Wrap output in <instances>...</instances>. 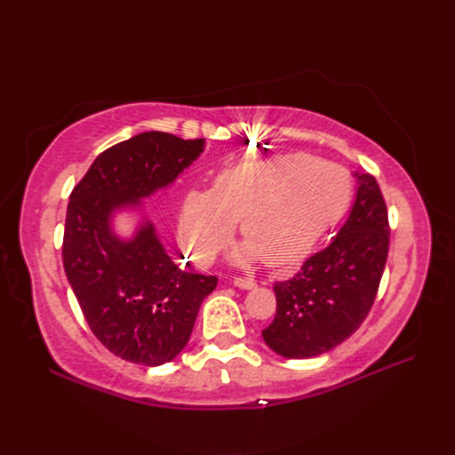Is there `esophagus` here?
Returning a JSON list of instances; mask_svg holds the SVG:
<instances>
[{
	"instance_id": "34e87169",
	"label": "esophagus",
	"mask_w": 455,
	"mask_h": 455,
	"mask_svg": "<svg viewBox=\"0 0 455 455\" xmlns=\"http://www.w3.org/2000/svg\"><path fill=\"white\" fill-rule=\"evenodd\" d=\"M233 283L238 287V289H254L256 287V282L252 277H235Z\"/></svg>"
}]
</instances>
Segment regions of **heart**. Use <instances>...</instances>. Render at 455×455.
I'll list each match as a JSON object with an SVG mask.
<instances>
[{
  "instance_id": "obj_1",
  "label": "heart",
  "mask_w": 455,
  "mask_h": 455,
  "mask_svg": "<svg viewBox=\"0 0 455 455\" xmlns=\"http://www.w3.org/2000/svg\"><path fill=\"white\" fill-rule=\"evenodd\" d=\"M350 199V173L334 162L303 152L248 158L222 168L209 191L186 193L178 236L209 264L238 222L246 240L233 248L230 262L250 266L264 258L269 267L285 269L311 254Z\"/></svg>"
}]
</instances>
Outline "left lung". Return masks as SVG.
<instances>
[{
  "mask_svg": "<svg viewBox=\"0 0 455 455\" xmlns=\"http://www.w3.org/2000/svg\"><path fill=\"white\" fill-rule=\"evenodd\" d=\"M354 176L355 201L331 244L274 285L275 316L262 336L279 355L301 360L332 350L373 305L389 252L387 209L373 176Z\"/></svg>",
  "mask_w": 455,
  "mask_h": 455,
  "instance_id": "obj_1",
  "label": "left lung"
}]
</instances>
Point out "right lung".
I'll return each mask as SVG.
<instances>
[{"instance_id":"add662e5","label":"right lung","mask_w":455,"mask_h":455,"mask_svg":"<svg viewBox=\"0 0 455 455\" xmlns=\"http://www.w3.org/2000/svg\"><path fill=\"white\" fill-rule=\"evenodd\" d=\"M203 150L205 139L140 132L101 152L68 203L66 277L92 332L127 362H172L189 340L203 299L217 287L215 275L173 262L144 203L170 188ZM119 214L135 217L129 237L114 230Z\"/></svg>"}]
</instances>
